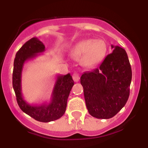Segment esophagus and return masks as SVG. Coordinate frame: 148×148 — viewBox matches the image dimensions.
Masks as SVG:
<instances>
[{
	"label": "esophagus",
	"mask_w": 148,
	"mask_h": 148,
	"mask_svg": "<svg viewBox=\"0 0 148 148\" xmlns=\"http://www.w3.org/2000/svg\"><path fill=\"white\" fill-rule=\"evenodd\" d=\"M72 78L73 80H74L75 82H78L79 81L80 77L79 75V74H77V73H74V74H72Z\"/></svg>",
	"instance_id": "1"
}]
</instances>
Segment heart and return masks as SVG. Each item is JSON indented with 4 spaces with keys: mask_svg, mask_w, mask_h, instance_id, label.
Instances as JSON below:
<instances>
[{
    "mask_svg": "<svg viewBox=\"0 0 148 148\" xmlns=\"http://www.w3.org/2000/svg\"><path fill=\"white\" fill-rule=\"evenodd\" d=\"M107 46L102 40L87 39L79 42L74 47L72 56L81 59L84 66H92L100 62L104 58Z\"/></svg>",
    "mask_w": 148,
    "mask_h": 148,
    "instance_id": "1",
    "label": "heart"
}]
</instances>
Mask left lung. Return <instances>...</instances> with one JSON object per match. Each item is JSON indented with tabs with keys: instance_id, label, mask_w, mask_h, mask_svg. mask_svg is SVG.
<instances>
[{
	"instance_id": "1",
	"label": "left lung",
	"mask_w": 148,
	"mask_h": 148,
	"mask_svg": "<svg viewBox=\"0 0 148 148\" xmlns=\"http://www.w3.org/2000/svg\"><path fill=\"white\" fill-rule=\"evenodd\" d=\"M112 49L98 68L80 78L88 112L97 119L114 117L129 98L132 69L127 54L118 46Z\"/></svg>"
}]
</instances>
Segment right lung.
<instances>
[{"mask_svg":"<svg viewBox=\"0 0 148 148\" xmlns=\"http://www.w3.org/2000/svg\"><path fill=\"white\" fill-rule=\"evenodd\" d=\"M45 51V46L38 38H31L16 53L13 63V87L21 110L36 120L49 122L58 120L65 113L67 99L74 82L70 74H58L50 101L41 104H30L24 100L21 92V77L24 64Z\"/></svg>","mask_w":148,"mask_h":148,"instance_id":"obj_1","label":"right lung"}]
</instances>
